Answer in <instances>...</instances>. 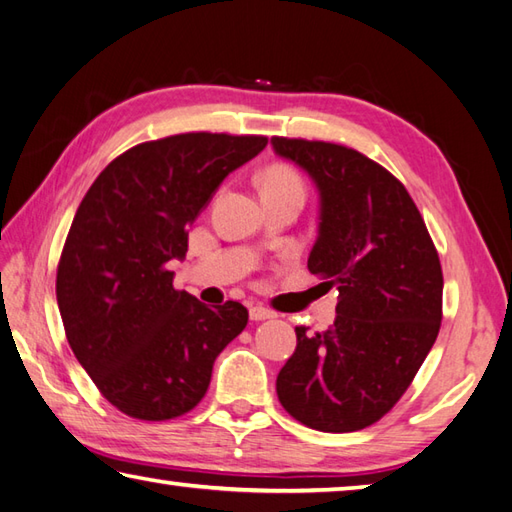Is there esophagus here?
I'll list each match as a JSON object with an SVG mask.
<instances>
[{
  "instance_id": "obj_1",
  "label": "esophagus",
  "mask_w": 512,
  "mask_h": 512,
  "mask_svg": "<svg viewBox=\"0 0 512 512\" xmlns=\"http://www.w3.org/2000/svg\"><path fill=\"white\" fill-rule=\"evenodd\" d=\"M249 318L252 320H269V318H276V311H271L267 307H260V305H254L249 307Z\"/></svg>"
}]
</instances>
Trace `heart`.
Here are the masks:
<instances>
[{
  "instance_id": "heart-1",
  "label": "heart",
  "mask_w": 512,
  "mask_h": 512,
  "mask_svg": "<svg viewBox=\"0 0 512 512\" xmlns=\"http://www.w3.org/2000/svg\"><path fill=\"white\" fill-rule=\"evenodd\" d=\"M260 190L263 192H298L305 194V183L296 170L287 165H274L260 176Z\"/></svg>"
}]
</instances>
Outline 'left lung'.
I'll list each match as a JSON object with an SVG mask.
<instances>
[{"instance_id":"left-lung-1","label":"left lung","mask_w":512,"mask_h":512,"mask_svg":"<svg viewBox=\"0 0 512 512\" xmlns=\"http://www.w3.org/2000/svg\"><path fill=\"white\" fill-rule=\"evenodd\" d=\"M271 145L316 183L320 223L307 267L338 289L327 331L296 327L278 400L309 429H367L409 389L440 331V258L413 198L382 165L325 141Z\"/></svg>"}]
</instances>
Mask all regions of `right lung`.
I'll return each instance as SVG.
<instances>
[{
	"mask_svg": "<svg viewBox=\"0 0 512 512\" xmlns=\"http://www.w3.org/2000/svg\"><path fill=\"white\" fill-rule=\"evenodd\" d=\"M267 137L187 132L134 145L83 196L57 267L70 349L130 417L172 420L203 400L212 367L247 325L241 302L207 307L174 289L187 227Z\"/></svg>",
	"mask_w": 512,
	"mask_h": 512,
	"instance_id": "1",
	"label": "right lung"
}]
</instances>
